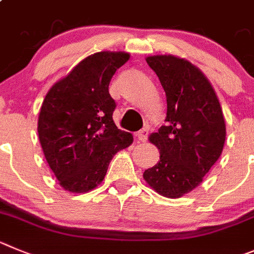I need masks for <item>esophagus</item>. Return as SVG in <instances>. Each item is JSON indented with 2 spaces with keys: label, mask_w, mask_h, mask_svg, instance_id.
Here are the masks:
<instances>
[{
  "label": "esophagus",
  "mask_w": 254,
  "mask_h": 254,
  "mask_svg": "<svg viewBox=\"0 0 254 254\" xmlns=\"http://www.w3.org/2000/svg\"><path fill=\"white\" fill-rule=\"evenodd\" d=\"M135 136H136V139H138L139 141H147V139H148V130L147 129L139 130V131L135 134Z\"/></svg>",
  "instance_id": "esophagus-1"
}]
</instances>
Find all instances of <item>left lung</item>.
<instances>
[{"instance_id": "8db88e82", "label": "left lung", "mask_w": 254, "mask_h": 254, "mask_svg": "<svg viewBox=\"0 0 254 254\" xmlns=\"http://www.w3.org/2000/svg\"><path fill=\"white\" fill-rule=\"evenodd\" d=\"M167 97V125L149 136L158 163L143 177L162 196L177 198L202 182L223 152L225 122L216 93L204 73L173 56L148 57Z\"/></svg>"}]
</instances>
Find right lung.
Segmentation results:
<instances>
[{
    "mask_svg": "<svg viewBox=\"0 0 254 254\" xmlns=\"http://www.w3.org/2000/svg\"><path fill=\"white\" fill-rule=\"evenodd\" d=\"M124 52L87 57L45 96L38 120L39 140L59 185L87 192L104 180L110 161L132 143L130 132L113 120L115 100L109 84L129 61Z\"/></svg>",
    "mask_w": 254,
    "mask_h": 254,
    "instance_id": "right-lung-1",
    "label": "right lung"
}]
</instances>
